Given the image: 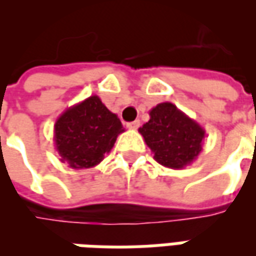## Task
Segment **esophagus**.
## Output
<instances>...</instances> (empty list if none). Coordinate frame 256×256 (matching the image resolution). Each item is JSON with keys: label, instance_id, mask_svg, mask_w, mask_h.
I'll return each instance as SVG.
<instances>
[{"label": "esophagus", "instance_id": "obj_1", "mask_svg": "<svg viewBox=\"0 0 256 256\" xmlns=\"http://www.w3.org/2000/svg\"><path fill=\"white\" fill-rule=\"evenodd\" d=\"M128 128H132V130H136V128H140V120H134V122L128 123Z\"/></svg>", "mask_w": 256, "mask_h": 256}]
</instances>
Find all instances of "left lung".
Masks as SVG:
<instances>
[{
    "mask_svg": "<svg viewBox=\"0 0 256 256\" xmlns=\"http://www.w3.org/2000/svg\"><path fill=\"white\" fill-rule=\"evenodd\" d=\"M159 164L174 170L189 166L203 150L204 130L172 102H160L150 111V120L138 128Z\"/></svg>",
    "mask_w": 256,
    "mask_h": 256,
    "instance_id": "left-lung-1",
    "label": "left lung"
}]
</instances>
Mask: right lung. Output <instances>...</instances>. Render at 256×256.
<instances>
[{
    "label": "right lung",
    "instance_id": "right-lung-1",
    "mask_svg": "<svg viewBox=\"0 0 256 256\" xmlns=\"http://www.w3.org/2000/svg\"><path fill=\"white\" fill-rule=\"evenodd\" d=\"M123 132L116 114H112L98 96H90L58 118L53 140L62 162L79 170L97 166Z\"/></svg>",
    "mask_w": 256,
    "mask_h": 256
}]
</instances>
